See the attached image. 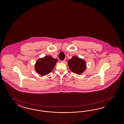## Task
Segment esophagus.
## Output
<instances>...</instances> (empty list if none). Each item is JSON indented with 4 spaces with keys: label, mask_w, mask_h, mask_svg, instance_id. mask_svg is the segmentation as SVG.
Instances as JSON below:
<instances>
[{
    "label": "esophagus",
    "mask_w": 124,
    "mask_h": 124,
    "mask_svg": "<svg viewBox=\"0 0 124 124\" xmlns=\"http://www.w3.org/2000/svg\"><path fill=\"white\" fill-rule=\"evenodd\" d=\"M65 60H62V61H61L60 62H61V63H64L65 62Z\"/></svg>",
    "instance_id": "esophagus-1"
}]
</instances>
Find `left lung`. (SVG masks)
<instances>
[{"mask_svg": "<svg viewBox=\"0 0 124 124\" xmlns=\"http://www.w3.org/2000/svg\"><path fill=\"white\" fill-rule=\"evenodd\" d=\"M68 64L72 71L78 75L81 74L85 71L86 67V62L85 60L75 56L68 60Z\"/></svg>", "mask_w": 124, "mask_h": 124, "instance_id": "8db88e82", "label": "left lung"}]
</instances>
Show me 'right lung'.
<instances>
[{"label":"right lung","mask_w":124,"mask_h":124,"mask_svg":"<svg viewBox=\"0 0 124 124\" xmlns=\"http://www.w3.org/2000/svg\"><path fill=\"white\" fill-rule=\"evenodd\" d=\"M58 61L49 55L38 60L35 64V70L39 75L44 76L52 72Z\"/></svg>","instance_id":"add662e5"}]
</instances>
